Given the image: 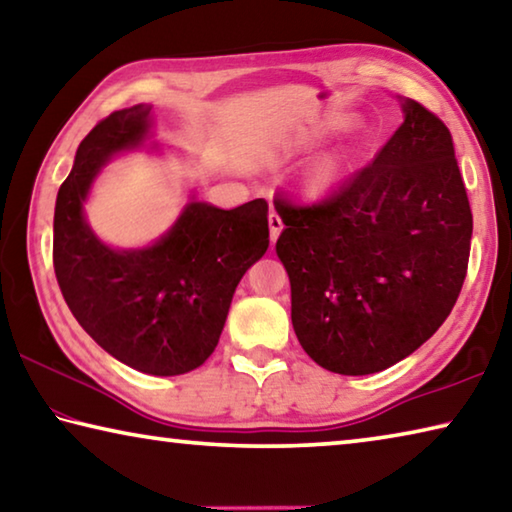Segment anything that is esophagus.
<instances>
[{"instance_id":"1","label":"esophagus","mask_w":512,"mask_h":512,"mask_svg":"<svg viewBox=\"0 0 512 512\" xmlns=\"http://www.w3.org/2000/svg\"><path fill=\"white\" fill-rule=\"evenodd\" d=\"M268 228H271V241L275 244L277 237H280V232H282V219H280V214H277L275 210L268 214Z\"/></svg>"}]
</instances>
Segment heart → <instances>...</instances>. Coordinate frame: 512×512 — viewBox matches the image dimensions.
<instances>
[{"instance_id": "1", "label": "heart", "mask_w": 512, "mask_h": 512, "mask_svg": "<svg viewBox=\"0 0 512 512\" xmlns=\"http://www.w3.org/2000/svg\"><path fill=\"white\" fill-rule=\"evenodd\" d=\"M341 171V164L336 160H325V162H318L314 164L307 171V185L309 189H314V192H320V189H325L327 185H332L336 176H339Z\"/></svg>"}]
</instances>
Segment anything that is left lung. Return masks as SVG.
Masks as SVG:
<instances>
[{
    "label": "left lung",
    "mask_w": 512,
    "mask_h": 512,
    "mask_svg": "<svg viewBox=\"0 0 512 512\" xmlns=\"http://www.w3.org/2000/svg\"><path fill=\"white\" fill-rule=\"evenodd\" d=\"M377 158L316 203L275 196L291 320L339 375L402 361L445 323L463 289L472 210L443 119L418 101Z\"/></svg>",
    "instance_id": "1"
}]
</instances>
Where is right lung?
<instances>
[{
	"label": "right lung",
	"mask_w": 512,
	"mask_h": 512,
	"mask_svg": "<svg viewBox=\"0 0 512 512\" xmlns=\"http://www.w3.org/2000/svg\"><path fill=\"white\" fill-rule=\"evenodd\" d=\"M149 115V106L115 110L85 135L58 189L54 271L69 311L103 350L146 375L171 377L214 352L232 293L268 248V203L219 210L194 201L151 248L103 246L83 219V201L101 164L144 140Z\"/></svg>",
	"instance_id": "1"
}]
</instances>
